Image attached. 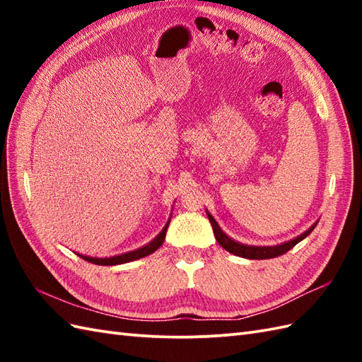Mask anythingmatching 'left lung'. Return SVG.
<instances>
[{
  "label": "left lung",
  "instance_id": "obj_1",
  "mask_svg": "<svg viewBox=\"0 0 362 362\" xmlns=\"http://www.w3.org/2000/svg\"><path fill=\"white\" fill-rule=\"evenodd\" d=\"M206 214H209V219L211 222L214 238H216V241L221 244V247H224L227 252L233 253V255H236V257H243V258H249V259H269V258L280 257V255H283V253H286L288 250L294 247L296 244L305 240V238L313 232L314 227H316V224H314L308 230H306L305 233L294 238V240L279 244V245H247V244H241V243L233 241L232 238L222 232L221 227L218 226V222L214 221V218L209 211H206Z\"/></svg>",
  "mask_w": 362,
  "mask_h": 362
}]
</instances>
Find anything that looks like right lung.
<instances>
[{
	"mask_svg": "<svg viewBox=\"0 0 362 362\" xmlns=\"http://www.w3.org/2000/svg\"><path fill=\"white\" fill-rule=\"evenodd\" d=\"M171 221V219H169ZM169 221L166 222V226L163 227V230L153 238V240L149 243L143 245V247L136 249V250H132V252H127V253H122V255H117V257H110V258H95V257H87V255H81V253H78V255L81 258H83L86 261H88V263H93V264H99V266H115V264H122V263H129V261H135V259H140L143 257H148L151 255V253L156 252L161 244H163L165 241V236H166V230H168V226H169Z\"/></svg>",
	"mask_w": 362,
	"mask_h": 362,
	"instance_id": "right-lung-1",
	"label": "right lung"
}]
</instances>
